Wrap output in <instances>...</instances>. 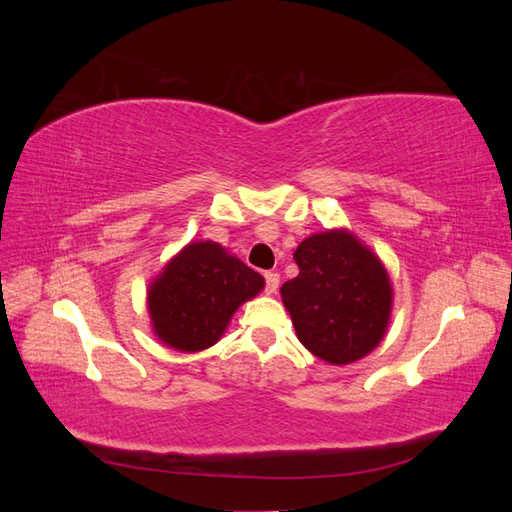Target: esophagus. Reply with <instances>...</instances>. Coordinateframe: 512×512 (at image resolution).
Instances as JSON below:
<instances>
[{"label":"esophagus","instance_id":"esophagus-1","mask_svg":"<svg viewBox=\"0 0 512 512\" xmlns=\"http://www.w3.org/2000/svg\"><path fill=\"white\" fill-rule=\"evenodd\" d=\"M265 282H267V286H265L267 294H273L277 290V286H280V275H277L275 271H267L265 273Z\"/></svg>","mask_w":512,"mask_h":512}]
</instances>
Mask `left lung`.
<instances>
[{
    "mask_svg": "<svg viewBox=\"0 0 512 512\" xmlns=\"http://www.w3.org/2000/svg\"><path fill=\"white\" fill-rule=\"evenodd\" d=\"M294 262L299 275L280 292L299 342L331 365L363 359L382 342L393 309L380 258L337 228L301 241Z\"/></svg>",
    "mask_w": 512,
    "mask_h": 512,
    "instance_id": "left-lung-1",
    "label": "left lung"
}]
</instances>
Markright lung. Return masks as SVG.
I'll use <instances>...</instances> for the list:
<instances>
[{"instance_id":"obj_1","label":"right lung","mask_w":512,"mask_h":512,"mask_svg":"<svg viewBox=\"0 0 512 512\" xmlns=\"http://www.w3.org/2000/svg\"><path fill=\"white\" fill-rule=\"evenodd\" d=\"M265 288V277L215 241H194L149 284L147 307L160 342L198 352L224 335L232 314Z\"/></svg>"}]
</instances>
